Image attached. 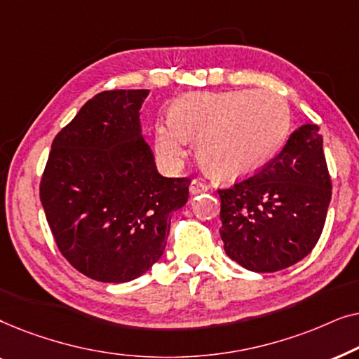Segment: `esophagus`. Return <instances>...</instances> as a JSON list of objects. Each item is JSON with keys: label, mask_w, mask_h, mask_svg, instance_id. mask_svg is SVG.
<instances>
[{"label": "esophagus", "mask_w": 359, "mask_h": 359, "mask_svg": "<svg viewBox=\"0 0 359 359\" xmlns=\"http://www.w3.org/2000/svg\"><path fill=\"white\" fill-rule=\"evenodd\" d=\"M189 191H191V194L205 193V191H208V184L203 183L201 180H193V181H191V184H189Z\"/></svg>", "instance_id": "1"}]
</instances>
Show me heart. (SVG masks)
<instances>
[{
	"mask_svg": "<svg viewBox=\"0 0 359 359\" xmlns=\"http://www.w3.org/2000/svg\"><path fill=\"white\" fill-rule=\"evenodd\" d=\"M287 102L271 91L201 93L176 101L171 119L155 126L156 154L166 165L198 140L201 165L215 178L233 180L263 168L286 144Z\"/></svg>",
	"mask_w": 359,
	"mask_h": 359,
	"instance_id": "b5f03b06",
	"label": "heart"
}]
</instances>
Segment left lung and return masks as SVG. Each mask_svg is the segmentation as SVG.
<instances>
[{
	"label": "left lung",
	"mask_w": 359,
	"mask_h": 359,
	"mask_svg": "<svg viewBox=\"0 0 359 359\" xmlns=\"http://www.w3.org/2000/svg\"><path fill=\"white\" fill-rule=\"evenodd\" d=\"M217 193L229 258L255 273L301 262L320 238L332 198L318 126L299 127L257 175Z\"/></svg>",
	"instance_id": "obj_1"
}]
</instances>
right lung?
<instances>
[{"mask_svg":"<svg viewBox=\"0 0 359 359\" xmlns=\"http://www.w3.org/2000/svg\"><path fill=\"white\" fill-rule=\"evenodd\" d=\"M149 90L102 91L55 135L41 203L58 250L101 283H127L158 262L189 178H165L144 140Z\"/></svg>","mask_w":359,"mask_h":359,"instance_id":"add662e5","label":"right lung"}]
</instances>
